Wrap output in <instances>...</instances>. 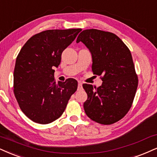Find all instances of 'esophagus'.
<instances>
[{
	"instance_id": "obj_1",
	"label": "esophagus",
	"mask_w": 157,
	"mask_h": 157,
	"mask_svg": "<svg viewBox=\"0 0 157 157\" xmlns=\"http://www.w3.org/2000/svg\"><path fill=\"white\" fill-rule=\"evenodd\" d=\"M83 89V86H82V83H80L79 82L78 84V90L79 91V90H82Z\"/></svg>"
}]
</instances>
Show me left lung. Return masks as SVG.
I'll return each mask as SVG.
<instances>
[{
	"label": "left lung",
	"mask_w": 157,
	"mask_h": 157,
	"mask_svg": "<svg viewBox=\"0 0 157 157\" xmlns=\"http://www.w3.org/2000/svg\"><path fill=\"white\" fill-rule=\"evenodd\" d=\"M91 52L92 70L102 81L98 88L83 84L88 97L85 113L101 124L117 122L132 107L138 85L131 52L117 35L96 29L83 30L77 38Z\"/></svg>",
	"instance_id": "1"
}]
</instances>
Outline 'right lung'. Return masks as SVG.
<instances>
[{
    "mask_svg": "<svg viewBox=\"0 0 157 157\" xmlns=\"http://www.w3.org/2000/svg\"><path fill=\"white\" fill-rule=\"evenodd\" d=\"M82 29L48 30L29 39L17 57L13 93L22 111L36 123L46 124L59 118L76 91L75 79L56 83L54 67Z\"/></svg>",
    "mask_w": 157,
    "mask_h": 157,
    "instance_id": "obj_1",
    "label": "right lung"
}]
</instances>
